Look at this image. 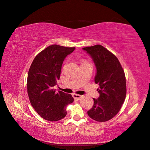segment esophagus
<instances>
[{
    "label": "esophagus",
    "instance_id": "1",
    "mask_svg": "<svg viewBox=\"0 0 150 150\" xmlns=\"http://www.w3.org/2000/svg\"><path fill=\"white\" fill-rule=\"evenodd\" d=\"M72 96H73V98L74 99H78V100H79V99H81V98L83 97V96H82V95H79V94H73Z\"/></svg>",
    "mask_w": 150,
    "mask_h": 150
}]
</instances>
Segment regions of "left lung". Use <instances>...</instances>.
<instances>
[{
    "mask_svg": "<svg viewBox=\"0 0 150 150\" xmlns=\"http://www.w3.org/2000/svg\"><path fill=\"white\" fill-rule=\"evenodd\" d=\"M89 54L96 68L95 83L98 84V99L88 111V116L99 122L115 117L120 110L126 98V78L117 58L101 45L83 48Z\"/></svg>",
    "mask_w": 150,
    "mask_h": 150,
    "instance_id": "1",
    "label": "left lung"
}]
</instances>
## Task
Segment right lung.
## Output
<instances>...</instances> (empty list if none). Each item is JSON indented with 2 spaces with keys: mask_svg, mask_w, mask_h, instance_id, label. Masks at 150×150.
Segmentation results:
<instances>
[{
  "mask_svg": "<svg viewBox=\"0 0 150 150\" xmlns=\"http://www.w3.org/2000/svg\"><path fill=\"white\" fill-rule=\"evenodd\" d=\"M75 47L51 45L39 52L29 68L27 87L31 105L44 120L57 121L66 116V106L74 101L71 94L53 88L59 79L64 59Z\"/></svg>",
  "mask_w": 150,
  "mask_h": 150,
  "instance_id": "add662e5",
  "label": "right lung"
}]
</instances>
